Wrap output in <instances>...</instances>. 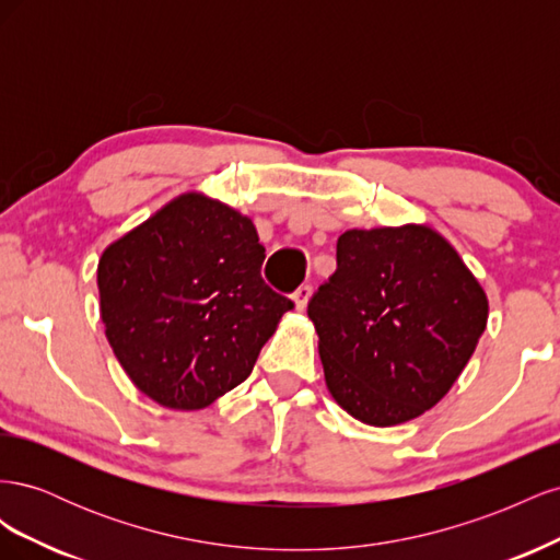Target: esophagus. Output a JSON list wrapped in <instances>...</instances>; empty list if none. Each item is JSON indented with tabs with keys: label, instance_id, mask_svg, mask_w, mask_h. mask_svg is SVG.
I'll list each match as a JSON object with an SVG mask.
<instances>
[{
	"label": "esophagus",
	"instance_id": "34e87169",
	"mask_svg": "<svg viewBox=\"0 0 560 560\" xmlns=\"http://www.w3.org/2000/svg\"><path fill=\"white\" fill-rule=\"evenodd\" d=\"M311 294H313V287L311 284H301L299 290L292 294V299H294V306H296V311H306V306H308V299H311Z\"/></svg>",
	"mask_w": 560,
	"mask_h": 560
}]
</instances>
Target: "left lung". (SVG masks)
Instances as JSON below:
<instances>
[{
  "instance_id": "8db88e82",
  "label": "left lung",
  "mask_w": 560,
  "mask_h": 560,
  "mask_svg": "<svg viewBox=\"0 0 560 560\" xmlns=\"http://www.w3.org/2000/svg\"><path fill=\"white\" fill-rule=\"evenodd\" d=\"M308 317L336 404L366 425L393 428L432 409L463 374L488 299L434 229H350Z\"/></svg>"
}]
</instances>
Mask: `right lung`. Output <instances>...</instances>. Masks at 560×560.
Listing matches in <instances>:
<instances>
[{
	"label": "right lung",
	"instance_id": "obj_1",
	"mask_svg": "<svg viewBox=\"0 0 560 560\" xmlns=\"http://www.w3.org/2000/svg\"><path fill=\"white\" fill-rule=\"evenodd\" d=\"M252 219L182 194L114 241L97 264L100 317L149 399L198 411L241 385L294 303L261 280Z\"/></svg>",
	"mask_w": 560,
	"mask_h": 560
}]
</instances>
